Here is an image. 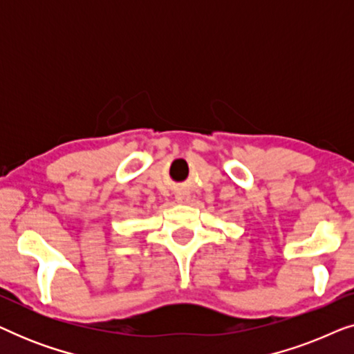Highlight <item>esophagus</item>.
I'll use <instances>...</instances> for the list:
<instances>
[{"mask_svg":"<svg viewBox=\"0 0 354 354\" xmlns=\"http://www.w3.org/2000/svg\"><path fill=\"white\" fill-rule=\"evenodd\" d=\"M177 201L185 205V203L190 201V195H188V193H177Z\"/></svg>","mask_w":354,"mask_h":354,"instance_id":"obj_1","label":"esophagus"}]
</instances>
